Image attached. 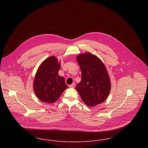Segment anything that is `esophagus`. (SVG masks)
<instances>
[{"instance_id": "obj_1", "label": "esophagus", "mask_w": 148, "mask_h": 148, "mask_svg": "<svg viewBox=\"0 0 148 148\" xmlns=\"http://www.w3.org/2000/svg\"><path fill=\"white\" fill-rule=\"evenodd\" d=\"M69 86L70 88H74L75 86V83H73L72 84L70 85Z\"/></svg>"}]
</instances>
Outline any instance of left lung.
<instances>
[{
  "label": "left lung",
  "instance_id": "obj_1",
  "mask_svg": "<svg viewBox=\"0 0 148 148\" xmlns=\"http://www.w3.org/2000/svg\"><path fill=\"white\" fill-rule=\"evenodd\" d=\"M77 60L82 72V80L76 90L88 106L103 103L111 89V82L106 66L98 57L89 52L80 54Z\"/></svg>",
  "mask_w": 148,
  "mask_h": 148
}]
</instances>
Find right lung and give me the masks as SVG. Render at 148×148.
Segmentation results:
<instances>
[{
	"mask_svg": "<svg viewBox=\"0 0 148 148\" xmlns=\"http://www.w3.org/2000/svg\"><path fill=\"white\" fill-rule=\"evenodd\" d=\"M60 62L55 56H50L39 66L33 82L36 96L46 103H54L68 86L64 78L58 74Z\"/></svg>",
	"mask_w": 148,
	"mask_h": 148,
	"instance_id": "1",
	"label": "right lung"
}]
</instances>
